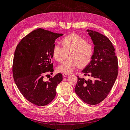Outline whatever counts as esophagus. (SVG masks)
Segmentation results:
<instances>
[{"label": "esophagus", "instance_id": "esophagus-1", "mask_svg": "<svg viewBox=\"0 0 130 130\" xmlns=\"http://www.w3.org/2000/svg\"><path fill=\"white\" fill-rule=\"evenodd\" d=\"M62 75H63V77H67L69 75V74H65V73H63V74Z\"/></svg>", "mask_w": 130, "mask_h": 130}]
</instances>
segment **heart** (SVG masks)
<instances>
[{"mask_svg": "<svg viewBox=\"0 0 130 130\" xmlns=\"http://www.w3.org/2000/svg\"><path fill=\"white\" fill-rule=\"evenodd\" d=\"M62 47L58 45H54L52 56L59 63L63 61L67 53L68 60L60 65L57 70L60 72L69 74L78 66L84 68L89 64L93 55V46L87 42L84 38L76 34H71L61 40Z\"/></svg>", "mask_w": 130, "mask_h": 130, "instance_id": "obj_1", "label": "heart"}]
</instances>
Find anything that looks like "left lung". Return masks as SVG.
Returning a JSON list of instances; mask_svg holds the SVG:
<instances>
[{
  "label": "left lung",
  "instance_id": "8db88e82",
  "mask_svg": "<svg viewBox=\"0 0 130 130\" xmlns=\"http://www.w3.org/2000/svg\"><path fill=\"white\" fill-rule=\"evenodd\" d=\"M87 31L95 45L94 55L82 72L92 79L77 76L75 91L84 102L94 105L105 100L111 91L118 75V63L111 41L96 31Z\"/></svg>",
  "mask_w": 130,
  "mask_h": 130
}]
</instances>
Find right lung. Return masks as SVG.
I'll return each mask as SVG.
<instances>
[{
  "label": "right lung",
  "mask_w": 130,
  "mask_h": 130,
  "mask_svg": "<svg viewBox=\"0 0 130 130\" xmlns=\"http://www.w3.org/2000/svg\"><path fill=\"white\" fill-rule=\"evenodd\" d=\"M62 35L39 28L23 37L15 51L12 67L14 82L23 96L35 105L49 104L63 79L59 73L48 81L43 80L46 72L54 71L52 52L55 40Z\"/></svg>",
  "instance_id": "right-lung-1"
}]
</instances>
